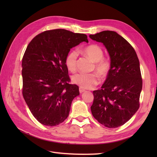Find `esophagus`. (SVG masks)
Instances as JSON below:
<instances>
[{
    "label": "esophagus",
    "instance_id": "esophagus-1",
    "mask_svg": "<svg viewBox=\"0 0 157 157\" xmlns=\"http://www.w3.org/2000/svg\"><path fill=\"white\" fill-rule=\"evenodd\" d=\"M79 92H80V93H82V92H85V90L84 88H81V87H80L79 88Z\"/></svg>",
    "mask_w": 157,
    "mask_h": 157
}]
</instances>
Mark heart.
Here are the masks:
<instances>
[{"label":"heart","instance_id":"1","mask_svg":"<svg viewBox=\"0 0 157 157\" xmlns=\"http://www.w3.org/2000/svg\"><path fill=\"white\" fill-rule=\"evenodd\" d=\"M83 54L94 62L93 70H95L101 77H107L111 68V63L109 58L103 57V50L98 44H90L82 50ZM78 52L72 50L67 54L65 58L66 67L71 72L75 73L77 69ZM74 83L80 87L90 89L96 86L99 82V77L97 73H78L72 77Z\"/></svg>","mask_w":157,"mask_h":157}]
</instances>
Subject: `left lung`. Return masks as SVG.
I'll list each match as a JSON object with an SVG mask.
<instances>
[{
  "label": "left lung",
  "instance_id": "left-lung-1",
  "mask_svg": "<svg viewBox=\"0 0 157 157\" xmlns=\"http://www.w3.org/2000/svg\"><path fill=\"white\" fill-rule=\"evenodd\" d=\"M105 45L111 68L100 90H94L93 117L105 127L117 128L129 121L140 107L142 78L140 61L132 45L112 31L90 35Z\"/></svg>",
  "mask_w": 157,
  "mask_h": 157
}]
</instances>
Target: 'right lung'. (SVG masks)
Masks as SVG:
<instances>
[{"label":"right lung","instance_id":"add662e5","mask_svg":"<svg viewBox=\"0 0 157 157\" xmlns=\"http://www.w3.org/2000/svg\"><path fill=\"white\" fill-rule=\"evenodd\" d=\"M85 34L53 29L37 35L28 44L22 59V94L33 115L42 124L57 126L69 116L78 86L69 84L65 63L67 54Z\"/></svg>","mask_w":157,"mask_h":157}]
</instances>
